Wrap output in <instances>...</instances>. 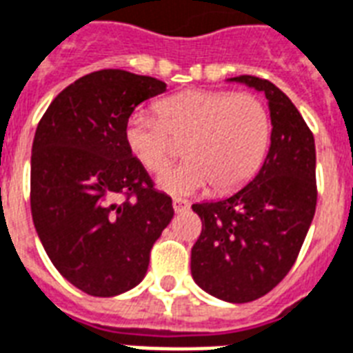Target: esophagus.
<instances>
[{
	"label": "esophagus",
	"instance_id": "esophagus-1",
	"mask_svg": "<svg viewBox=\"0 0 353 353\" xmlns=\"http://www.w3.org/2000/svg\"><path fill=\"white\" fill-rule=\"evenodd\" d=\"M173 208L174 212H184L190 208V203L184 201V199H173Z\"/></svg>",
	"mask_w": 353,
	"mask_h": 353
}]
</instances>
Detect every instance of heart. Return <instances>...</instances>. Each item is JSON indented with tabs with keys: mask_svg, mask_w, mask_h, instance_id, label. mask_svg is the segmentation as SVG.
<instances>
[{
	"mask_svg": "<svg viewBox=\"0 0 353 353\" xmlns=\"http://www.w3.org/2000/svg\"><path fill=\"white\" fill-rule=\"evenodd\" d=\"M158 117H128L124 141L147 171L158 173L184 143L188 160L158 176L161 192L176 197L214 186L217 193L242 188L268 154L272 121L261 98L227 91H184L156 104Z\"/></svg>",
	"mask_w": 353,
	"mask_h": 353,
	"instance_id": "b5f03b06",
	"label": "heart"
}]
</instances>
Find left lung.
<instances>
[{
    "instance_id": "obj_1",
    "label": "left lung",
    "mask_w": 353,
    "mask_h": 353,
    "mask_svg": "<svg viewBox=\"0 0 353 353\" xmlns=\"http://www.w3.org/2000/svg\"><path fill=\"white\" fill-rule=\"evenodd\" d=\"M262 92L272 119L261 171L230 197L197 203L203 221L192 248V277L205 292L248 303L290 272L316 208V148L290 98L268 79L229 78Z\"/></svg>"
}]
</instances>
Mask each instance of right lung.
<instances>
[{"instance_id":"1","label":"right lung","mask_w":353,"mask_h":353,"mask_svg":"<svg viewBox=\"0 0 353 353\" xmlns=\"http://www.w3.org/2000/svg\"><path fill=\"white\" fill-rule=\"evenodd\" d=\"M167 85L126 70H98L61 91L31 148V214L42 248L81 292L111 298L137 287L148 255L173 219L124 141L137 105ZM126 194L119 203L116 197Z\"/></svg>"}]
</instances>
